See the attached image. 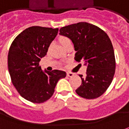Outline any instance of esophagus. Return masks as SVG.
<instances>
[{
	"label": "esophagus",
	"mask_w": 129,
	"mask_h": 129,
	"mask_svg": "<svg viewBox=\"0 0 129 129\" xmlns=\"http://www.w3.org/2000/svg\"><path fill=\"white\" fill-rule=\"evenodd\" d=\"M73 76H74V73H71V72L67 73V76H68V77H73Z\"/></svg>",
	"instance_id": "1"
}]
</instances>
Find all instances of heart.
Instances as JSON below:
<instances>
[{
    "label": "heart",
    "instance_id": "1",
    "mask_svg": "<svg viewBox=\"0 0 129 129\" xmlns=\"http://www.w3.org/2000/svg\"><path fill=\"white\" fill-rule=\"evenodd\" d=\"M58 42H59V43L61 44L62 46L64 47L66 46V44L68 42H71V41H70V39H68V37L61 36V37H59V38H58Z\"/></svg>",
    "mask_w": 129,
    "mask_h": 129
}]
</instances>
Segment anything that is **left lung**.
Wrapping results in <instances>:
<instances>
[{"instance_id":"obj_1","label":"left lung","mask_w":129,"mask_h":129,"mask_svg":"<svg viewBox=\"0 0 129 129\" xmlns=\"http://www.w3.org/2000/svg\"><path fill=\"white\" fill-rule=\"evenodd\" d=\"M60 35L67 37L73 43L75 60L84 61L86 76L76 90L85 99L99 98L107 90L115 73L116 61L112 42L100 27L87 22H78L63 27Z\"/></svg>"}]
</instances>
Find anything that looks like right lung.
Wrapping results in <instances>:
<instances>
[{
    "label": "right lung",
    "instance_id": "right-lung-1",
    "mask_svg": "<svg viewBox=\"0 0 129 129\" xmlns=\"http://www.w3.org/2000/svg\"><path fill=\"white\" fill-rule=\"evenodd\" d=\"M58 31V28L30 27L17 35L10 47L8 66L12 83L22 98L33 103L48 100L58 81L66 76L65 71H43L39 66Z\"/></svg>",
    "mask_w": 129,
    "mask_h": 129
}]
</instances>
